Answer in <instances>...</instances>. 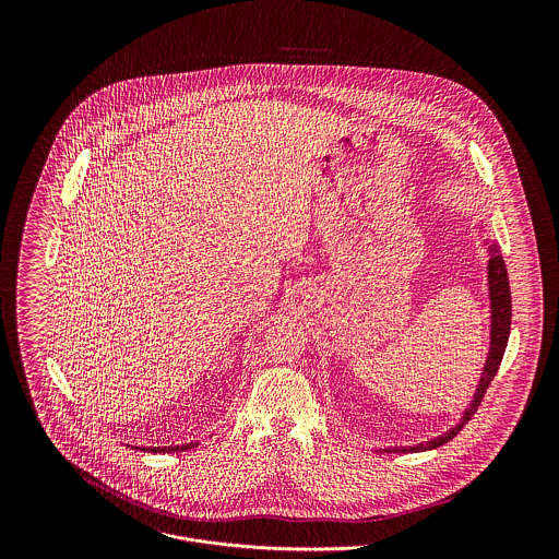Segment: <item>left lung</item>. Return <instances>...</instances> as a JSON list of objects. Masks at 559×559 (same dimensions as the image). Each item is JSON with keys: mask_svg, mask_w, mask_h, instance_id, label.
<instances>
[{"mask_svg": "<svg viewBox=\"0 0 559 559\" xmlns=\"http://www.w3.org/2000/svg\"><path fill=\"white\" fill-rule=\"evenodd\" d=\"M488 288H490V353H488V359H486V366L481 370V379H479L478 390L474 394V400L469 404V408L465 411L461 424H456V428L448 430L445 435L437 437V439H430L426 443H419V445H413V448H390L385 452H424V450H435L443 443H448L450 439H454L461 428L476 415L478 411L479 402L484 399L488 385L492 383L499 366H501V359H503V353H506V346H508V335H510V322H512V299H510V284H508V271H506V262H503V255L499 253L497 245H490V260H488Z\"/></svg>", "mask_w": 559, "mask_h": 559, "instance_id": "1", "label": "left lung"}]
</instances>
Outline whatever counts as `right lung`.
Masks as SVG:
<instances>
[{"mask_svg": "<svg viewBox=\"0 0 559 559\" xmlns=\"http://www.w3.org/2000/svg\"><path fill=\"white\" fill-rule=\"evenodd\" d=\"M191 445H193V443H185V445H174V448H169V445H167V448H144V452H146V450H148V452H155V454H157V452H182V450H189Z\"/></svg>", "mask_w": 559, "mask_h": 559, "instance_id": "1", "label": "right lung"}]
</instances>
